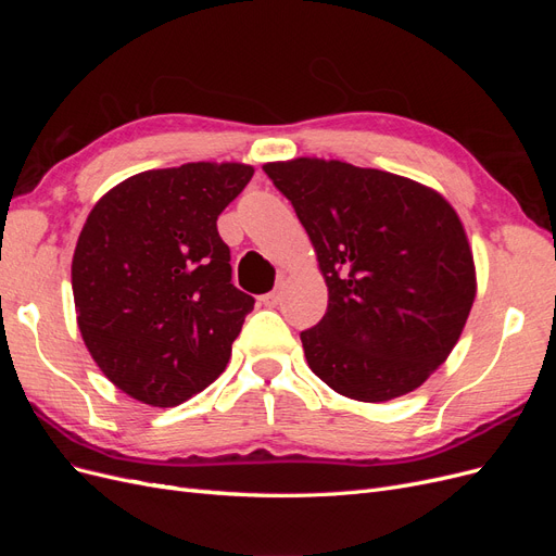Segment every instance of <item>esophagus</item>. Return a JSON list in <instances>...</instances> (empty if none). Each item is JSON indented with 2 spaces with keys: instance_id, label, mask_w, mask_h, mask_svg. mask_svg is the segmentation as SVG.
<instances>
[{
  "instance_id": "esophagus-1",
  "label": "esophagus",
  "mask_w": 556,
  "mask_h": 556,
  "mask_svg": "<svg viewBox=\"0 0 556 556\" xmlns=\"http://www.w3.org/2000/svg\"><path fill=\"white\" fill-rule=\"evenodd\" d=\"M280 296H282V288H280V285H276V288H274L271 292L262 296V304L268 306V308H274V306L280 304Z\"/></svg>"
}]
</instances>
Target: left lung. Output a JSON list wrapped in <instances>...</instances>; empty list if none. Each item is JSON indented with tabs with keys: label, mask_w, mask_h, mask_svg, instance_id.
<instances>
[{
	"label": "left lung",
	"mask_w": 556,
	"mask_h": 556,
	"mask_svg": "<svg viewBox=\"0 0 556 556\" xmlns=\"http://www.w3.org/2000/svg\"><path fill=\"white\" fill-rule=\"evenodd\" d=\"M315 245L327 313L301 331L313 374L357 401L413 392L457 345L476 299L473 255L425 185L339 160L262 166Z\"/></svg>",
	"instance_id": "8db88e82"
}]
</instances>
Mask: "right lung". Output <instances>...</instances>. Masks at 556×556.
Listing matches in <instances>:
<instances>
[{
    "label": "right lung",
    "instance_id": "right-lung-1",
    "mask_svg": "<svg viewBox=\"0 0 556 556\" xmlns=\"http://www.w3.org/2000/svg\"><path fill=\"white\" fill-rule=\"evenodd\" d=\"M252 174L190 162L131 176L97 201L72 288L83 341L117 390L169 408L225 371L255 299L233 288L217 215Z\"/></svg>",
    "mask_w": 556,
    "mask_h": 556
}]
</instances>
